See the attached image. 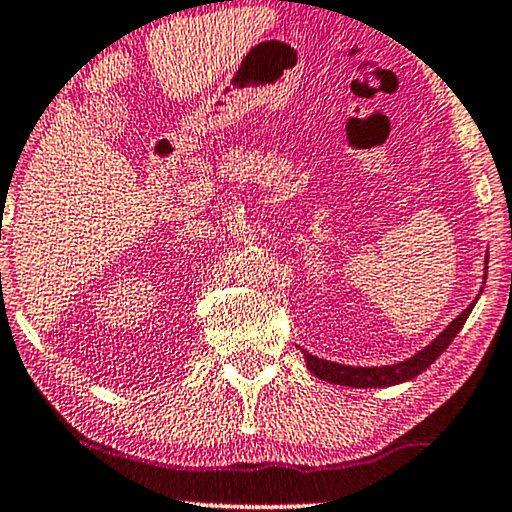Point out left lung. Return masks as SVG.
Instances as JSON below:
<instances>
[{"mask_svg": "<svg viewBox=\"0 0 512 512\" xmlns=\"http://www.w3.org/2000/svg\"><path fill=\"white\" fill-rule=\"evenodd\" d=\"M475 300H478V298H475ZM475 300L466 307L464 312L459 314L457 319L452 321L450 326L445 328L443 333L438 335L436 340L429 342V345H426L422 352H417L415 356H410V359H405L401 363H391V366H345V363L319 359V356H314V354L305 352V349H303L305 363H307V368H310V373L317 375L319 380L331 382V384H340V387L375 389V387H391V384L408 382V380H412V377L422 375L424 370L429 368L431 363L436 361L447 347H450V342L457 338L461 326L466 324V319L473 310Z\"/></svg>", "mask_w": 512, "mask_h": 512, "instance_id": "1", "label": "left lung"}]
</instances>
